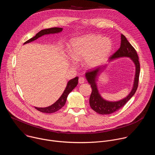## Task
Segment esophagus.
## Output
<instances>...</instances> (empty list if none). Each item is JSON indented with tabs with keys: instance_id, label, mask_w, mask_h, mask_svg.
<instances>
[{
	"instance_id": "obj_1",
	"label": "esophagus",
	"mask_w": 155,
	"mask_h": 155,
	"mask_svg": "<svg viewBox=\"0 0 155 155\" xmlns=\"http://www.w3.org/2000/svg\"><path fill=\"white\" fill-rule=\"evenodd\" d=\"M84 82V78L83 77H80L78 79V83L80 84H82Z\"/></svg>"
}]
</instances>
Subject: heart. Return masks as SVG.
<instances>
[{
  "label": "heart",
  "mask_w": 155,
  "mask_h": 155,
  "mask_svg": "<svg viewBox=\"0 0 155 155\" xmlns=\"http://www.w3.org/2000/svg\"><path fill=\"white\" fill-rule=\"evenodd\" d=\"M112 48L110 39L102 36L89 34L73 39L70 44L69 54L75 61L84 59L88 68H94L108 58Z\"/></svg>",
  "instance_id": "b5f03b06"
}]
</instances>
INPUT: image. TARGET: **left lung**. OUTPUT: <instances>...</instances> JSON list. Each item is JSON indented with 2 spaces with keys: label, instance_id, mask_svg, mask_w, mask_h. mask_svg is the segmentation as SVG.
Masks as SVG:
<instances>
[{
  "label": "left lung",
  "instance_id": "1",
  "mask_svg": "<svg viewBox=\"0 0 155 155\" xmlns=\"http://www.w3.org/2000/svg\"><path fill=\"white\" fill-rule=\"evenodd\" d=\"M121 45L120 48L109 58L110 61L122 57L130 58L136 65V75L133 87L129 95L122 100L117 102H110L104 100L99 93L96 80L99 71L103 68H97L91 71H87L85 74L86 78L91 86L92 92L90 97V104L91 108L99 114L108 115L118 111L123 107L127 101L134 96L137 91L140 74V63L137 53L130 43L127 41L126 37L121 35Z\"/></svg>",
  "mask_w": 155,
  "mask_h": 155
}]
</instances>
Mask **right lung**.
<instances>
[{
  "mask_svg": "<svg viewBox=\"0 0 155 155\" xmlns=\"http://www.w3.org/2000/svg\"><path fill=\"white\" fill-rule=\"evenodd\" d=\"M62 31V28H48L46 29H43L38 32L34 37L30 38L26 42H25L24 44L28 43L29 42H31L38 38L40 37L42 35H46V34H55L60 32ZM78 77H76L75 78L71 80L68 83L67 86H66L64 91L63 92L61 96L59 98V99L54 102L51 105L47 107H44V108H39V107H35L38 111L43 112V113H46V114H51L57 112L58 110L61 109L65 104L66 100H67V97L69 95V94L74 89V88L77 86L78 84Z\"/></svg>",
  "mask_w": 155,
  "mask_h": 155,
  "instance_id": "1",
  "label": "right lung"
}]
</instances>
